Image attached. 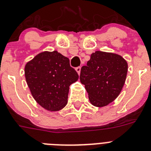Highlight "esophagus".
<instances>
[{
  "label": "esophagus",
  "instance_id": "1",
  "mask_svg": "<svg viewBox=\"0 0 151 151\" xmlns=\"http://www.w3.org/2000/svg\"><path fill=\"white\" fill-rule=\"evenodd\" d=\"M76 72L78 73V74L79 75L80 73H81V66H78V67H76Z\"/></svg>",
  "mask_w": 151,
  "mask_h": 151
}]
</instances>
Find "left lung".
Returning a JSON list of instances; mask_svg holds the SVG:
<instances>
[{
  "mask_svg": "<svg viewBox=\"0 0 151 151\" xmlns=\"http://www.w3.org/2000/svg\"><path fill=\"white\" fill-rule=\"evenodd\" d=\"M127 70V62L121 55L100 51L93 53L80 73L91 104L103 107L113 102L124 87Z\"/></svg>",
  "mask_w": 151,
  "mask_h": 151,
  "instance_id": "8db88e82",
  "label": "left lung"
}]
</instances>
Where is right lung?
I'll return each mask as SVG.
<instances>
[{
    "instance_id": "right-lung-1",
    "label": "right lung",
    "mask_w": 151,
    "mask_h": 151,
    "mask_svg": "<svg viewBox=\"0 0 151 151\" xmlns=\"http://www.w3.org/2000/svg\"><path fill=\"white\" fill-rule=\"evenodd\" d=\"M24 75L33 97L51 111L66 106L70 85L78 78L68 58L57 51L38 54L26 63Z\"/></svg>"
}]
</instances>
